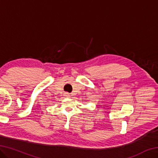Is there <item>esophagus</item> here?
Returning <instances> with one entry per match:
<instances>
[{
  "mask_svg": "<svg viewBox=\"0 0 158 158\" xmlns=\"http://www.w3.org/2000/svg\"><path fill=\"white\" fill-rule=\"evenodd\" d=\"M65 96L66 98H69V97H70V95H69V93H65Z\"/></svg>",
  "mask_w": 158,
  "mask_h": 158,
  "instance_id": "obj_1",
  "label": "esophagus"
}]
</instances>
